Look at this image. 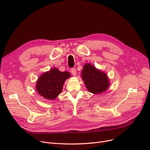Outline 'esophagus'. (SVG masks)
<instances>
[{"mask_svg":"<svg viewBox=\"0 0 150 150\" xmlns=\"http://www.w3.org/2000/svg\"><path fill=\"white\" fill-rule=\"evenodd\" d=\"M70 72H71V73H72V74L73 75H76V69H75V68H72L70 69Z\"/></svg>","mask_w":150,"mask_h":150,"instance_id":"esophagus-1","label":"esophagus"}]
</instances>
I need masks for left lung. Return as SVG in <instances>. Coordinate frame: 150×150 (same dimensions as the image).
Wrapping results in <instances>:
<instances>
[{
	"instance_id": "1",
	"label": "left lung",
	"mask_w": 150,
	"mask_h": 150,
	"mask_svg": "<svg viewBox=\"0 0 150 150\" xmlns=\"http://www.w3.org/2000/svg\"><path fill=\"white\" fill-rule=\"evenodd\" d=\"M83 80L88 90L93 93H101L109 86L107 75L91 64H86L82 70Z\"/></svg>"
}]
</instances>
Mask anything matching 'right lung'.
Segmentation results:
<instances>
[{"instance_id":"right-lung-1","label":"right lung","mask_w":150,"mask_h":150,"mask_svg":"<svg viewBox=\"0 0 150 150\" xmlns=\"http://www.w3.org/2000/svg\"><path fill=\"white\" fill-rule=\"evenodd\" d=\"M70 76L67 72H60L52 69L39 78L36 83V90L44 98L54 100L61 93L63 85Z\"/></svg>"}]
</instances>
